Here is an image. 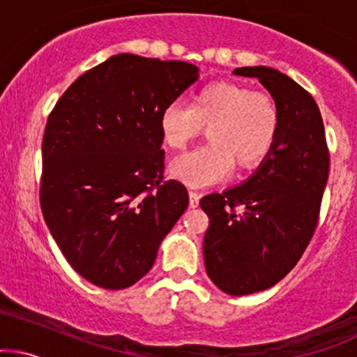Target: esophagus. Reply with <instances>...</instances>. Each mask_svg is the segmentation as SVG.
<instances>
[{"instance_id":"esophagus-1","label":"esophagus","mask_w":357,"mask_h":357,"mask_svg":"<svg viewBox=\"0 0 357 357\" xmlns=\"http://www.w3.org/2000/svg\"><path fill=\"white\" fill-rule=\"evenodd\" d=\"M190 206L191 208H197L198 203H199V193H197V191H190Z\"/></svg>"}]
</instances>
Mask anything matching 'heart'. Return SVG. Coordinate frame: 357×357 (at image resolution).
<instances>
[{
  "label": "heart",
  "instance_id": "obj_1",
  "mask_svg": "<svg viewBox=\"0 0 357 357\" xmlns=\"http://www.w3.org/2000/svg\"><path fill=\"white\" fill-rule=\"evenodd\" d=\"M280 108L268 93L218 81L199 88L190 107L169 103L159 116L164 146L183 151L208 128V144L169 164V174L190 188L217 185L238 169L257 166L269 154L280 130Z\"/></svg>",
  "mask_w": 357,
  "mask_h": 357
}]
</instances>
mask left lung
Wrapping results in <instances>:
<instances>
[{
  "label": "left lung",
  "mask_w": 357,
  "mask_h": 357,
  "mask_svg": "<svg viewBox=\"0 0 357 357\" xmlns=\"http://www.w3.org/2000/svg\"><path fill=\"white\" fill-rule=\"evenodd\" d=\"M234 74L259 79L281 116L276 142L259 167L241 185L199 202L210 218L203 238L206 273L223 293L244 296L274 287L300 261L319 222L331 160L310 93L266 66Z\"/></svg>",
  "instance_id": "left-lung-1"
}]
</instances>
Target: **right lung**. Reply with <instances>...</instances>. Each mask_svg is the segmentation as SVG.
Segmentation results:
<instances>
[{
  "mask_svg": "<svg viewBox=\"0 0 357 357\" xmlns=\"http://www.w3.org/2000/svg\"><path fill=\"white\" fill-rule=\"evenodd\" d=\"M198 70L112 56L77 77L47 120L42 213L74 271L96 287L123 289L146 276L185 213L186 188L162 181L159 116Z\"/></svg>",
  "mask_w": 357,
  "mask_h": 357,
  "instance_id": "obj_1",
  "label": "right lung"
}]
</instances>
